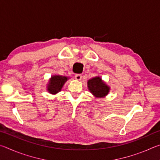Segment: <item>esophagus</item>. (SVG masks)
Returning a JSON list of instances; mask_svg holds the SVG:
<instances>
[{"instance_id": "esophagus-1", "label": "esophagus", "mask_w": 160, "mask_h": 160, "mask_svg": "<svg viewBox=\"0 0 160 160\" xmlns=\"http://www.w3.org/2000/svg\"><path fill=\"white\" fill-rule=\"evenodd\" d=\"M75 79H76L77 80H82V75H81V74H76V75H75Z\"/></svg>"}]
</instances>
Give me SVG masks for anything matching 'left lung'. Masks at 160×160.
<instances>
[{
    "label": "left lung",
    "mask_w": 160,
    "mask_h": 160,
    "mask_svg": "<svg viewBox=\"0 0 160 160\" xmlns=\"http://www.w3.org/2000/svg\"><path fill=\"white\" fill-rule=\"evenodd\" d=\"M88 90L96 98H104L110 92V87L102 79L101 77L96 76L88 80Z\"/></svg>",
    "instance_id": "8db88e82"
}]
</instances>
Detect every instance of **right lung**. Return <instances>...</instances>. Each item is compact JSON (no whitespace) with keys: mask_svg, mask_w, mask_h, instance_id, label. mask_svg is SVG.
<instances>
[{"mask_svg":"<svg viewBox=\"0 0 160 160\" xmlns=\"http://www.w3.org/2000/svg\"><path fill=\"white\" fill-rule=\"evenodd\" d=\"M70 78L59 75H53L48 80L47 90L51 94H56L61 91L64 84Z\"/></svg>","mask_w":160,"mask_h":160,"instance_id":"1","label":"right lung"}]
</instances>
